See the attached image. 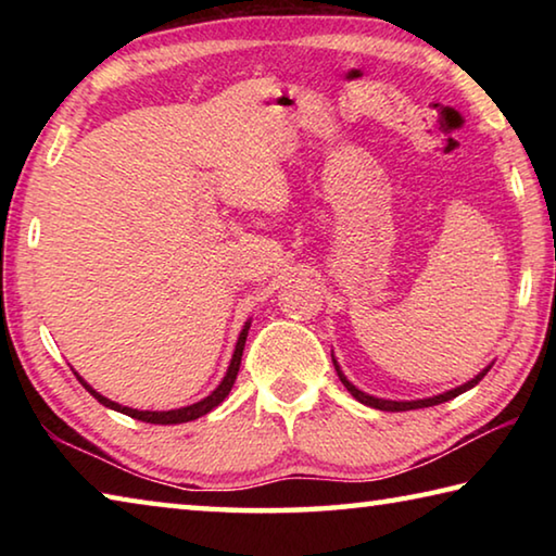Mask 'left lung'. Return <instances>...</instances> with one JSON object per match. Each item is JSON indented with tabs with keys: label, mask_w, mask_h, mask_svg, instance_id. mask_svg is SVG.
Here are the masks:
<instances>
[{
	"label": "left lung",
	"mask_w": 556,
	"mask_h": 556,
	"mask_svg": "<svg viewBox=\"0 0 556 556\" xmlns=\"http://www.w3.org/2000/svg\"><path fill=\"white\" fill-rule=\"evenodd\" d=\"M333 365H336V372H338V378H341V382L345 384V390L353 394V397L361 402V404H368V407H375V409H382V412H407V409H421V407H434V404H441V402H448V400H454V397H458L460 392H466V390H470V388H476L478 382H481L483 378H485V372L491 370V365H488V368L483 370V372H478L473 380H468V382H464L460 384V388H454V390H448V392H444V394H434V397H427V400H412V402H394V400H380V397H372V394H365L363 390H357L355 384L345 378L343 375V370L338 368V363H336V357H333Z\"/></svg>",
	"instance_id": "obj_1"
}]
</instances>
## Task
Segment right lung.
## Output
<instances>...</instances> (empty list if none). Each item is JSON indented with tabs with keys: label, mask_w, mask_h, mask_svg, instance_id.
I'll return each mask as SVG.
<instances>
[{
	"label": "right lung",
	"mask_w": 556,
	"mask_h": 556,
	"mask_svg": "<svg viewBox=\"0 0 556 556\" xmlns=\"http://www.w3.org/2000/svg\"><path fill=\"white\" fill-rule=\"evenodd\" d=\"M248 331H250V321L242 326V331H240V338H238V343H235V353H232V361H230V365H228V372H225V378H223V382L218 384V388H215L208 397H203L201 402H195V404H188V407H181V409H168V412H149V409H131V407H122V404H117V402H112V400H108V397H102L100 392H96L90 388V384L80 378L78 372V380H80V384L83 388H86L92 397H96L100 404H105V407H110V409H115V412H122V414H127V417H131V419H139V421H147V425H184V421H193V419H199V417H203V414H208L211 409H215L218 407V404L228 397L230 394V390H232V384H235V378H238V370H240V361H242V351H244V341H248Z\"/></svg>",
	"instance_id": "right-lung-1"
}]
</instances>
